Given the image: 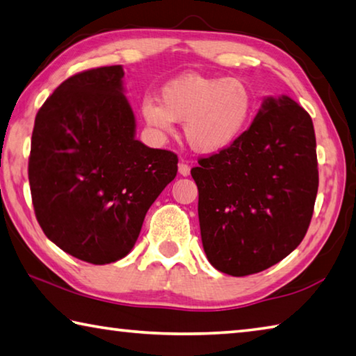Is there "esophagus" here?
<instances>
[{
    "label": "esophagus",
    "instance_id": "obj_1",
    "mask_svg": "<svg viewBox=\"0 0 356 356\" xmlns=\"http://www.w3.org/2000/svg\"><path fill=\"white\" fill-rule=\"evenodd\" d=\"M179 174H180V176H188V174H190V165L185 163V161H182V163H179Z\"/></svg>",
    "mask_w": 356,
    "mask_h": 356
}]
</instances>
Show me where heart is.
I'll use <instances>...</instances> for the list:
<instances>
[{"label":"heart","mask_w":356,"mask_h":356,"mask_svg":"<svg viewBox=\"0 0 356 356\" xmlns=\"http://www.w3.org/2000/svg\"><path fill=\"white\" fill-rule=\"evenodd\" d=\"M254 110L250 88L236 78L185 74L166 83L160 102L146 95L141 116L161 135L174 134V124L185 122V138L201 154L231 146L243 134Z\"/></svg>","instance_id":"1"}]
</instances>
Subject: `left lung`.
I'll return each mask as SVG.
<instances>
[{
  "label": "left lung",
  "instance_id": "left-lung-1",
  "mask_svg": "<svg viewBox=\"0 0 356 356\" xmlns=\"http://www.w3.org/2000/svg\"><path fill=\"white\" fill-rule=\"evenodd\" d=\"M201 238L209 262L231 276L278 264L305 238L318 188L312 119L287 95L265 99L231 146L197 160Z\"/></svg>",
  "mask_w": 356,
  "mask_h": 356
}]
</instances>
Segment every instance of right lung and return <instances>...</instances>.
<instances>
[{"label":"right lung","mask_w":356,"mask_h":356,"mask_svg":"<svg viewBox=\"0 0 356 356\" xmlns=\"http://www.w3.org/2000/svg\"><path fill=\"white\" fill-rule=\"evenodd\" d=\"M122 65L63 81L35 114L28 177L45 236L80 261L116 262L177 174V155L135 140Z\"/></svg>","instance_id":"1"}]
</instances>
